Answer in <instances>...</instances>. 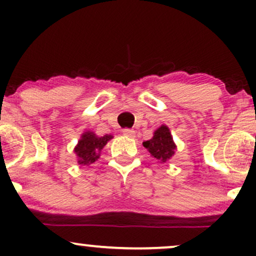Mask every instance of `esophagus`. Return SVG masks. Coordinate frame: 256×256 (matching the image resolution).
I'll return each mask as SVG.
<instances>
[{"label":"esophagus","instance_id":"1","mask_svg":"<svg viewBox=\"0 0 256 256\" xmlns=\"http://www.w3.org/2000/svg\"><path fill=\"white\" fill-rule=\"evenodd\" d=\"M122 134L128 137H134V131L130 130V128H124V130H122Z\"/></svg>","mask_w":256,"mask_h":256}]
</instances>
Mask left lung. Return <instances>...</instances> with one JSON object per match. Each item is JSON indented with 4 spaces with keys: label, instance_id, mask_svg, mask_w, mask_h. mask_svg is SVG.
Segmentation results:
<instances>
[{
    "label": "left lung",
    "instance_id": "8db88e82",
    "mask_svg": "<svg viewBox=\"0 0 256 256\" xmlns=\"http://www.w3.org/2000/svg\"><path fill=\"white\" fill-rule=\"evenodd\" d=\"M144 148L160 162H166L174 154L176 146L173 143V138L171 136L168 128L162 125L154 132V137L152 140H146L143 143Z\"/></svg>",
    "mask_w": 256,
    "mask_h": 256
}]
</instances>
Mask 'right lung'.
I'll return each instance as SVG.
<instances>
[{
  "label": "right lung",
  "mask_w": 256,
  "mask_h": 256,
  "mask_svg": "<svg viewBox=\"0 0 256 256\" xmlns=\"http://www.w3.org/2000/svg\"><path fill=\"white\" fill-rule=\"evenodd\" d=\"M113 136H110V134L98 137L94 132H85L74 149L76 154L78 156L79 165H89V164L95 162L100 156V152L104 149L106 143Z\"/></svg>",
  "instance_id": "add662e5"
}]
</instances>
